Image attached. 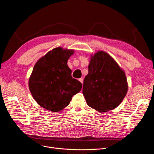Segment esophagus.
<instances>
[{
  "mask_svg": "<svg viewBox=\"0 0 154 154\" xmlns=\"http://www.w3.org/2000/svg\"><path fill=\"white\" fill-rule=\"evenodd\" d=\"M79 82H80L83 84V79H82V78L79 79Z\"/></svg>",
  "mask_w": 154,
  "mask_h": 154,
  "instance_id": "1",
  "label": "esophagus"
}]
</instances>
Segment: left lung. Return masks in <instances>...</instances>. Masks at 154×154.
Returning <instances> with one entry per match:
<instances>
[{"instance_id": "8db88e82", "label": "left lung", "mask_w": 154, "mask_h": 154, "mask_svg": "<svg viewBox=\"0 0 154 154\" xmlns=\"http://www.w3.org/2000/svg\"><path fill=\"white\" fill-rule=\"evenodd\" d=\"M127 91L125 72L110 55L103 51L90 55L83 87L88 105L100 113L109 112L120 105Z\"/></svg>"}]
</instances>
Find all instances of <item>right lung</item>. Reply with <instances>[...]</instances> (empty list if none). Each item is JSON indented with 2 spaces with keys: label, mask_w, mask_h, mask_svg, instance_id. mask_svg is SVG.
Instances as JSON below:
<instances>
[{
  "label": "right lung",
  "mask_w": 154,
  "mask_h": 154,
  "mask_svg": "<svg viewBox=\"0 0 154 154\" xmlns=\"http://www.w3.org/2000/svg\"><path fill=\"white\" fill-rule=\"evenodd\" d=\"M74 50L58 47L49 51L35 63L29 80L30 91L42 108L53 112L62 110L82 85L71 76L67 62Z\"/></svg>",
  "instance_id": "right-lung-1"
}]
</instances>
